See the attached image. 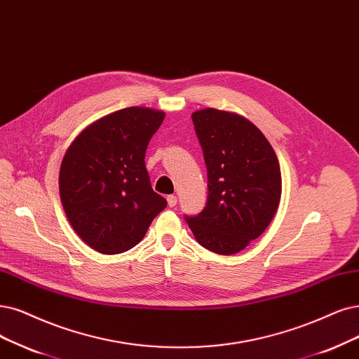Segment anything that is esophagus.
Returning a JSON list of instances; mask_svg holds the SVG:
<instances>
[{
    "instance_id": "obj_1",
    "label": "esophagus",
    "mask_w": 359,
    "mask_h": 359,
    "mask_svg": "<svg viewBox=\"0 0 359 359\" xmlns=\"http://www.w3.org/2000/svg\"><path fill=\"white\" fill-rule=\"evenodd\" d=\"M167 203L170 207H175L177 204V196L176 195H168L167 196Z\"/></svg>"
}]
</instances>
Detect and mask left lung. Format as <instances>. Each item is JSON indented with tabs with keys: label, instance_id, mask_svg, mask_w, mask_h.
Instances as JSON below:
<instances>
[{
	"label": "left lung",
	"instance_id": "obj_1",
	"mask_svg": "<svg viewBox=\"0 0 359 359\" xmlns=\"http://www.w3.org/2000/svg\"><path fill=\"white\" fill-rule=\"evenodd\" d=\"M208 179L207 204L184 216L195 240L213 253L244 250L269 226L281 200V170L263 133L248 119L213 108L192 114Z\"/></svg>",
	"mask_w": 359,
	"mask_h": 359
}]
</instances>
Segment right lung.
I'll return each mask as SVG.
<instances>
[{
  "label": "right lung",
  "mask_w": 359,
  "mask_h": 359,
  "mask_svg": "<svg viewBox=\"0 0 359 359\" xmlns=\"http://www.w3.org/2000/svg\"><path fill=\"white\" fill-rule=\"evenodd\" d=\"M164 116L137 106L116 111L79 133L63 156L59 189L66 217L99 253L119 255L139 244L167 205L144 165Z\"/></svg>",
  "instance_id": "obj_1"
}]
</instances>
